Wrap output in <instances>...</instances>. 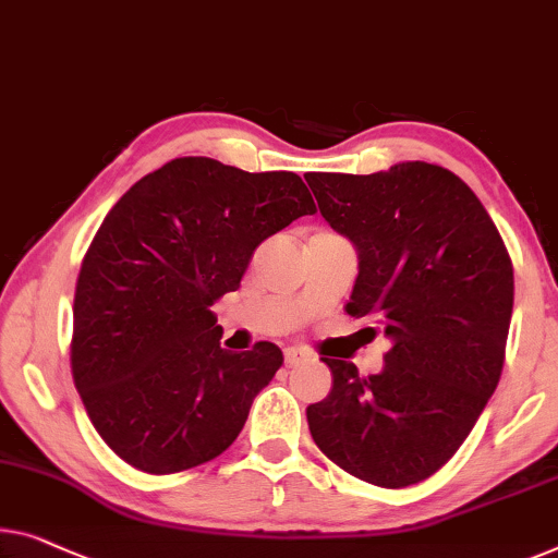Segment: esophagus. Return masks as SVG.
Returning <instances> with one entry per match:
<instances>
[{
	"instance_id": "34e87169",
	"label": "esophagus",
	"mask_w": 558,
	"mask_h": 558,
	"mask_svg": "<svg viewBox=\"0 0 558 558\" xmlns=\"http://www.w3.org/2000/svg\"><path fill=\"white\" fill-rule=\"evenodd\" d=\"M305 361H311V353L303 351V348H298V345L286 348V363L288 365H298V363H305Z\"/></svg>"
}]
</instances>
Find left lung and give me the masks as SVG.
I'll return each mask as SVG.
<instances>
[{
    "label": "left lung",
    "instance_id": "8db88e82",
    "mask_svg": "<svg viewBox=\"0 0 558 558\" xmlns=\"http://www.w3.org/2000/svg\"><path fill=\"white\" fill-rule=\"evenodd\" d=\"M320 215L359 253L345 313L390 340L384 371L323 359L332 388L307 405L332 463L373 486L436 473L471 434L501 378L513 265L473 190L451 170L398 162L373 174L307 172Z\"/></svg>",
    "mask_w": 558,
    "mask_h": 558
}]
</instances>
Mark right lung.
I'll list each match as a JSON object with an SVG mask.
<instances>
[{"instance_id":"obj_1","label":"right lung","mask_w":558,"mask_h":558,"mask_svg":"<svg viewBox=\"0 0 558 558\" xmlns=\"http://www.w3.org/2000/svg\"><path fill=\"white\" fill-rule=\"evenodd\" d=\"M315 203L295 172L178 157L107 213L74 290L72 376L107 446L145 473L220 456L282 365L276 343L220 348L210 307L253 251Z\"/></svg>"}]
</instances>
